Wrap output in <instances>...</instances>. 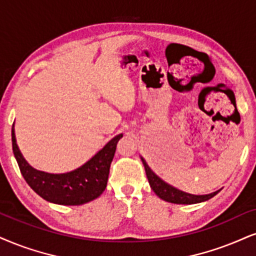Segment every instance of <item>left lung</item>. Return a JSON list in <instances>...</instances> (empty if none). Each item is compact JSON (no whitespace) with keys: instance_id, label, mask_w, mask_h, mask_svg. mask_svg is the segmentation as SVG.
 I'll use <instances>...</instances> for the list:
<instances>
[{"instance_id":"1","label":"left lung","mask_w":256,"mask_h":256,"mask_svg":"<svg viewBox=\"0 0 256 256\" xmlns=\"http://www.w3.org/2000/svg\"><path fill=\"white\" fill-rule=\"evenodd\" d=\"M141 162H142L144 166V171H146V176L148 178V182H150V188L154 191L158 197L162 198V200L168 202V203H174V204H197L202 203V202L209 200L210 198H212L214 196L218 194V191L212 192L209 194H191L188 192L180 191L178 188H173L172 185L167 184L166 182H164L160 176H158L154 173L150 167L147 165L146 160L141 156Z\"/></svg>"}]
</instances>
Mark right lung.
<instances>
[{
  "label": "right lung",
  "mask_w": 256,
  "mask_h": 256,
  "mask_svg": "<svg viewBox=\"0 0 256 256\" xmlns=\"http://www.w3.org/2000/svg\"><path fill=\"white\" fill-rule=\"evenodd\" d=\"M123 134L116 135L84 165L68 173H47L36 170L18 150L14 124L12 128V152L27 184L41 198L59 205H82L96 200L106 190L110 164Z\"/></svg>",
  "instance_id": "obj_1"
}]
</instances>
